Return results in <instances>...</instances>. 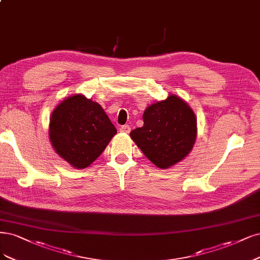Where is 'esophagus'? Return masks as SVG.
<instances>
[{
	"label": "esophagus",
	"instance_id": "esophagus-1",
	"mask_svg": "<svg viewBox=\"0 0 260 260\" xmlns=\"http://www.w3.org/2000/svg\"><path fill=\"white\" fill-rule=\"evenodd\" d=\"M120 132H122V133H129L130 131H131V128H130V126H128V124H124V126H121L120 127Z\"/></svg>",
	"mask_w": 260,
	"mask_h": 260
}]
</instances>
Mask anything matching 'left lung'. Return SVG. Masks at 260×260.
<instances>
[{
    "label": "left lung",
    "instance_id": "8db88e82",
    "mask_svg": "<svg viewBox=\"0 0 260 260\" xmlns=\"http://www.w3.org/2000/svg\"><path fill=\"white\" fill-rule=\"evenodd\" d=\"M144 124L130 132L148 160L169 169L190 153L197 139V118L191 107L176 94L146 107Z\"/></svg>",
    "mask_w": 260,
    "mask_h": 260
}]
</instances>
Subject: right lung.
Here are the masks:
<instances>
[{"instance_id":"add662e5","label":"right lung","mask_w":260,"mask_h":260,"mask_svg":"<svg viewBox=\"0 0 260 260\" xmlns=\"http://www.w3.org/2000/svg\"><path fill=\"white\" fill-rule=\"evenodd\" d=\"M117 133L102 106L84 94L66 98L52 111L49 140L52 148L75 169H85L99 157Z\"/></svg>"}]
</instances>
